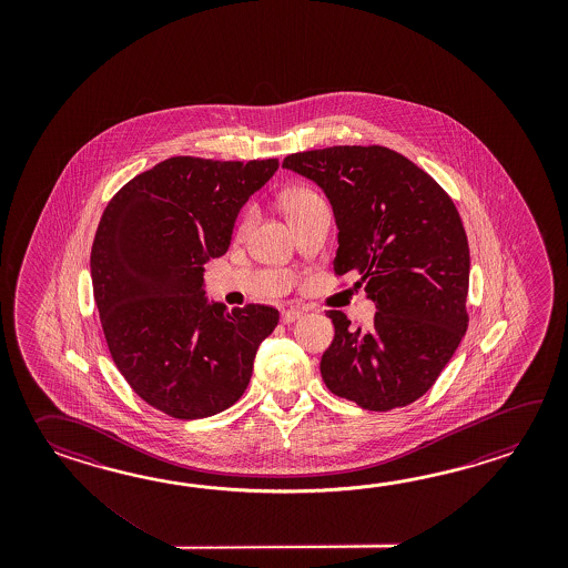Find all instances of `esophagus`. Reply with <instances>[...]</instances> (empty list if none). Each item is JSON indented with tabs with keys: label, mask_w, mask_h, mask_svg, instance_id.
Instances as JSON below:
<instances>
[{
	"label": "esophagus",
	"mask_w": 568,
	"mask_h": 568,
	"mask_svg": "<svg viewBox=\"0 0 568 568\" xmlns=\"http://www.w3.org/2000/svg\"><path fill=\"white\" fill-rule=\"evenodd\" d=\"M301 316V308H288V311H284V313H282V323H284V325H290V323H296V321H298Z\"/></svg>",
	"instance_id": "34e87169"
}]
</instances>
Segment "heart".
Instances as JSON below:
<instances>
[{"mask_svg": "<svg viewBox=\"0 0 568 568\" xmlns=\"http://www.w3.org/2000/svg\"><path fill=\"white\" fill-rule=\"evenodd\" d=\"M313 199H318L313 191H308V189H296V191H292V193L286 196V209H294V206L304 205V203H308V201H313ZM250 221H252V217L247 215L245 221H243V227H247V225H250Z\"/></svg>", "mask_w": 568, "mask_h": 568, "instance_id": "1", "label": "heart"}]
</instances>
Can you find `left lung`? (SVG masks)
Here are the masks:
<instances>
[{
  "mask_svg": "<svg viewBox=\"0 0 568 568\" xmlns=\"http://www.w3.org/2000/svg\"><path fill=\"white\" fill-rule=\"evenodd\" d=\"M333 206V270L357 276L377 313L367 331L328 311L335 338L321 359L326 387L365 410L424 396L467 331L469 243L433 176L384 145H333L284 158Z\"/></svg>",
  "mask_w": 568,
  "mask_h": 568,
  "instance_id": "8db88e82",
  "label": "left lung"
}]
</instances>
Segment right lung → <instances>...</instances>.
<instances>
[{
	"instance_id": "right-lung-1",
	"label": "right lung",
	"mask_w": 568,
	"mask_h": 568,
	"mask_svg": "<svg viewBox=\"0 0 568 568\" xmlns=\"http://www.w3.org/2000/svg\"><path fill=\"white\" fill-rule=\"evenodd\" d=\"M278 166L276 158H169L128 182L99 221L91 280L109 353L133 392L172 418L233 406L278 325L274 306L209 301L203 278Z\"/></svg>"
}]
</instances>
